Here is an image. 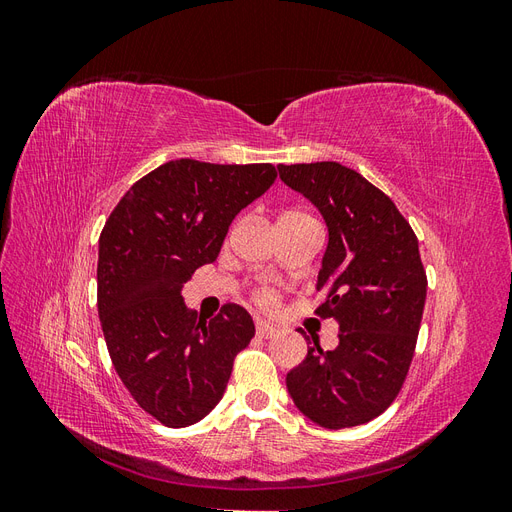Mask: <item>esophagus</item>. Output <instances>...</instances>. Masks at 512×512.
I'll list each match as a JSON object with an SVG mask.
<instances>
[{
    "label": "esophagus",
    "instance_id": "obj_1",
    "mask_svg": "<svg viewBox=\"0 0 512 512\" xmlns=\"http://www.w3.org/2000/svg\"><path fill=\"white\" fill-rule=\"evenodd\" d=\"M277 333V329L273 327V324L265 322V320H256V335L262 337V339H269Z\"/></svg>",
    "mask_w": 512,
    "mask_h": 512
}]
</instances>
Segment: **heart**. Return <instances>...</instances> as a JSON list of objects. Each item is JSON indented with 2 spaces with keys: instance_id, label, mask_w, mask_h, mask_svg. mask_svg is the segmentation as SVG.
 I'll use <instances>...</instances> for the list:
<instances>
[{
  "instance_id": "obj_1",
  "label": "heart",
  "mask_w": 512,
  "mask_h": 512,
  "mask_svg": "<svg viewBox=\"0 0 512 512\" xmlns=\"http://www.w3.org/2000/svg\"><path fill=\"white\" fill-rule=\"evenodd\" d=\"M254 299H256V303H258L260 307H267V309L275 307L277 301H280V297H277V292H275L273 288H258V290L254 292Z\"/></svg>"
}]
</instances>
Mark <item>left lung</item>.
Segmentation results:
<instances>
[{"instance_id": "obj_1", "label": "left lung", "mask_w": 512, "mask_h": 512, "mask_svg": "<svg viewBox=\"0 0 512 512\" xmlns=\"http://www.w3.org/2000/svg\"><path fill=\"white\" fill-rule=\"evenodd\" d=\"M320 209L329 247L318 275L320 318L339 324V346H307L286 376L307 418L327 429L374 421L404 389L421 329L427 273L418 239L393 200L339 162L277 166ZM307 339V337H305Z\"/></svg>"}]
</instances>
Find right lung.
Listing matches in <instances>:
<instances>
[{
  "mask_svg": "<svg viewBox=\"0 0 512 512\" xmlns=\"http://www.w3.org/2000/svg\"><path fill=\"white\" fill-rule=\"evenodd\" d=\"M277 179L273 164L170 160L108 215L98 250V314L132 399L166 427H188L222 399L252 316L226 303L211 318L183 305L192 273L211 265L235 215Z\"/></svg>",
  "mask_w": 512,
  "mask_h": 512,
  "instance_id": "1",
  "label": "right lung"
}]
</instances>
